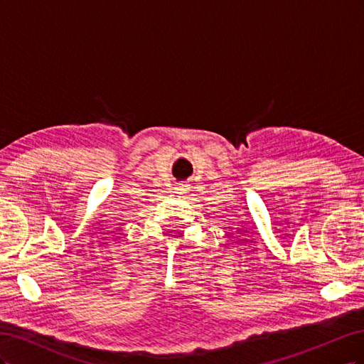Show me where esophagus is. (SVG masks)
I'll list each match as a JSON object with an SVG mask.
<instances>
[{
  "label": "esophagus",
  "mask_w": 364,
  "mask_h": 364,
  "mask_svg": "<svg viewBox=\"0 0 364 364\" xmlns=\"http://www.w3.org/2000/svg\"><path fill=\"white\" fill-rule=\"evenodd\" d=\"M176 190L183 193V191H186V186H185V185H178V188H176Z\"/></svg>",
  "instance_id": "1"
}]
</instances>
